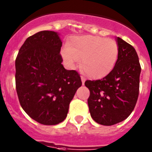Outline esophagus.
<instances>
[{"mask_svg": "<svg viewBox=\"0 0 152 152\" xmlns=\"http://www.w3.org/2000/svg\"><path fill=\"white\" fill-rule=\"evenodd\" d=\"M80 78H81L82 84H83V85H84V83H85V80H86V79L84 78V77H83V76H81V77H80Z\"/></svg>", "mask_w": 152, "mask_h": 152, "instance_id": "1", "label": "esophagus"}]
</instances>
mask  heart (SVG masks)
<instances>
[{
  "mask_svg": "<svg viewBox=\"0 0 152 152\" xmlns=\"http://www.w3.org/2000/svg\"><path fill=\"white\" fill-rule=\"evenodd\" d=\"M62 56L70 68L81 59L80 69L92 79H101L115 68L118 56V45L112 39L93 35L73 37L68 41Z\"/></svg>",
  "mask_w": 152,
  "mask_h": 152,
  "instance_id": "1",
  "label": "heart"
}]
</instances>
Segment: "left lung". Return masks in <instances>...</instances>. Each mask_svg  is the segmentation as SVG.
<instances>
[{
	"instance_id": "1",
	"label": "left lung",
	"mask_w": 152,
	"mask_h": 152,
	"mask_svg": "<svg viewBox=\"0 0 152 152\" xmlns=\"http://www.w3.org/2000/svg\"><path fill=\"white\" fill-rule=\"evenodd\" d=\"M117 63L112 72L101 80H87L90 90L89 110L96 123L111 126L124 121L132 113L140 90L141 66L136 50L116 37Z\"/></svg>"
}]
</instances>
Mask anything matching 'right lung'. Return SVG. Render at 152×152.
Listing matches in <instances>:
<instances>
[{
    "label": "right lung",
    "mask_w": 152,
    "mask_h": 152,
    "mask_svg": "<svg viewBox=\"0 0 152 152\" xmlns=\"http://www.w3.org/2000/svg\"><path fill=\"white\" fill-rule=\"evenodd\" d=\"M62 45L59 33L41 31L26 39L16 59V88L21 106L44 125L63 121L82 85L79 74L62 65Z\"/></svg>",
    "instance_id": "add662e5"
}]
</instances>
